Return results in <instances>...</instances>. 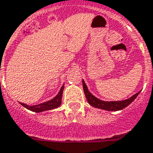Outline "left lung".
<instances>
[{"label": "left lung", "mask_w": 153, "mask_h": 153, "mask_svg": "<svg viewBox=\"0 0 153 153\" xmlns=\"http://www.w3.org/2000/svg\"><path fill=\"white\" fill-rule=\"evenodd\" d=\"M82 85H83V90H84L85 95L86 97L88 102L90 105L93 106L94 108H97L103 109V110H107V111H118V110H121V109L125 108L126 107L130 104L133 102L134 100H135L136 97L139 95L140 92H138L135 94H134L133 96L130 97V99L126 100H122V101H111V102H106V101H102V100L97 99L96 97H94L88 90V88L86 85L84 81H82Z\"/></svg>", "instance_id": "obj_1"}]
</instances>
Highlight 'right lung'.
<instances>
[{
    "label": "right lung",
    "instance_id": "right-lung-1",
    "mask_svg": "<svg viewBox=\"0 0 153 153\" xmlns=\"http://www.w3.org/2000/svg\"><path fill=\"white\" fill-rule=\"evenodd\" d=\"M63 88H64V85L61 87L59 92V94H57L56 96L51 100H50V101L42 102V103H40L38 105L34 106H28L25 104V103H23V102H20V104L23 106L24 108H26L27 109L30 110V111H32V112H44V111H47V110L56 108L58 107H59L60 104H61V102H62V95H63Z\"/></svg>",
    "mask_w": 153,
    "mask_h": 153
}]
</instances>
